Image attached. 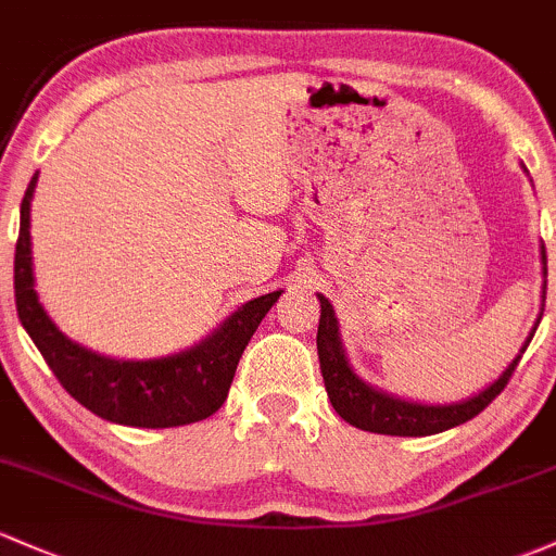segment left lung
<instances>
[{
	"instance_id": "1",
	"label": "left lung",
	"mask_w": 556,
	"mask_h": 556,
	"mask_svg": "<svg viewBox=\"0 0 556 556\" xmlns=\"http://www.w3.org/2000/svg\"><path fill=\"white\" fill-rule=\"evenodd\" d=\"M541 265H543V276H546V249H543V243H541ZM318 300H320V324H318L320 374H324V384L333 410H337L344 421L352 424V427L366 429V432H376V434H395V438H427V434L445 432V429L458 427V424L475 419L480 410H485L488 405H491V400L495 395H501V390L506 387L509 376L515 374L519 357H522V352L528 350L530 339H533L535 328L541 324V318L535 320L533 331H530V337L525 339V344L519 348L515 361L504 368V374H501L493 384H488L485 390L477 392V395H471L467 400H458V403L429 405V403H414V400L390 395V392L379 390V387H371L368 381H363L361 376L352 371L331 302H328L324 294H318ZM543 300H546V291H543Z\"/></svg>"
}]
</instances>
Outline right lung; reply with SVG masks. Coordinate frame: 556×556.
Instances as JSON below:
<instances>
[{
  "mask_svg": "<svg viewBox=\"0 0 556 556\" xmlns=\"http://www.w3.org/2000/svg\"><path fill=\"white\" fill-rule=\"evenodd\" d=\"M39 172L28 182L21 204V232L15 243V307L41 357L71 397L100 419L127 427L164 429L208 419L228 397L236 366L280 291L241 304L230 318L193 348L151 361H118L100 355L52 324L34 289L31 199Z\"/></svg>",
  "mask_w": 556,
  "mask_h": 556,
  "instance_id": "add662e5",
  "label": "right lung"
}]
</instances>
